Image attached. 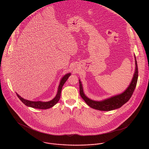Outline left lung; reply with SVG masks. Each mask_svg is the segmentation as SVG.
<instances>
[{"mask_svg": "<svg viewBox=\"0 0 149 149\" xmlns=\"http://www.w3.org/2000/svg\"><path fill=\"white\" fill-rule=\"evenodd\" d=\"M135 57V72L134 78L127 89L122 94L112 97L110 98L106 99L103 101L97 102L89 99L83 93V87L80 80H79V88H80V95L83 99L85 103L91 108L103 111H109L119 108L127 103L131 98L132 94L135 91L136 86L137 82L138 79V67L137 61Z\"/></svg>", "mask_w": 149, "mask_h": 149, "instance_id": "left-lung-1", "label": "left lung"}]
</instances>
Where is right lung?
<instances>
[{"label": "right lung", "instance_id": "add662e5", "mask_svg": "<svg viewBox=\"0 0 149 149\" xmlns=\"http://www.w3.org/2000/svg\"><path fill=\"white\" fill-rule=\"evenodd\" d=\"M70 75H71L70 73L67 74L64 76L63 78L61 79L60 85L58 86V91H57V93L56 97L52 100L49 101V102H41V101H38V102L29 101L28 100H26V99L22 98L21 97L19 96L18 94H17V95L19 98V99H20L22 102L27 106L30 107L34 108H37V109H46L50 108L51 107L55 106L57 103L58 102L59 99L60 98L62 88H63V85L65 84V83L66 82V81L68 80V79L70 76Z\"/></svg>", "mask_w": 149, "mask_h": 149}]
</instances>
